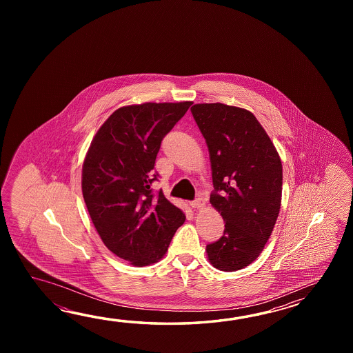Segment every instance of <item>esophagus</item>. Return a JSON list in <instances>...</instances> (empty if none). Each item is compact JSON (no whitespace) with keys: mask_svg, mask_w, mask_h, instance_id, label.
<instances>
[{"mask_svg":"<svg viewBox=\"0 0 353 353\" xmlns=\"http://www.w3.org/2000/svg\"><path fill=\"white\" fill-rule=\"evenodd\" d=\"M190 205L194 208V210H202L203 207H204V201H203V198H196L195 201L190 203Z\"/></svg>","mask_w":353,"mask_h":353,"instance_id":"1","label":"esophagus"}]
</instances>
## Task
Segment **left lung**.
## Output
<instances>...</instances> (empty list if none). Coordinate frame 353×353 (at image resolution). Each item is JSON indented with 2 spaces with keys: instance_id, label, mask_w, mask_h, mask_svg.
Masks as SVG:
<instances>
[{
  "instance_id": "left-lung-1",
  "label": "left lung",
  "mask_w": 353,
  "mask_h": 353,
  "mask_svg": "<svg viewBox=\"0 0 353 353\" xmlns=\"http://www.w3.org/2000/svg\"><path fill=\"white\" fill-rule=\"evenodd\" d=\"M190 111L210 151L214 187L210 202L225 223L223 236L207 245V256L218 270H241L263 252L276 223L283 190L281 160L248 110L199 103Z\"/></svg>"
}]
</instances>
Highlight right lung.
<instances>
[{
    "label": "right lung",
    "mask_w": 353,
    "mask_h": 353,
    "mask_svg": "<svg viewBox=\"0 0 353 353\" xmlns=\"http://www.w3.org/2000/svg\"><path fill=\"white\" fill-rule=\"evenodd\" d=\"M193 102L125 105L90 143L82 168V193L105 248L134 266L158 263L185 221L183 210L159 192L152 173L164 136Z\"/></svg>",
    "instance_id": "add662e5"
}]
</instances>
